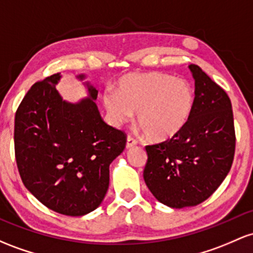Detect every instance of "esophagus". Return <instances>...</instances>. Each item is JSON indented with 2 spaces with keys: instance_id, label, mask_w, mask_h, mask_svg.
<instances>
[{
  "instance_id": "1",
  "label": "esophagus",
  "mask_w": 253,
  "mask_h": 253,
  "mask_svg": "<svg viewBox=\"0 0 253 253\" xmlns=\"http://www.w3.org/2000/svg\"><path fill=\"white\" fill-rule=\"evenodd\" d=\"M135 145H137V140L133 139L131 135H128V137H127V141H126V148L127 149H131V148H133V146H135Z\"/></svg>"
}]
</instances>
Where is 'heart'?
I'll return each mask as SVG.
<instances>
[{"label": "heart", "instance_id": "1", "mask_svg": "<svg viewBox=\"0 0 253 253\" xmlns=\"http://www.w3.org/2000/svg\"><path fill=\"white\" fill-rule=\"evenodd\" d=\"M108 120L119 127L137 112L149 139L166 141L179 134L192 115L194 92L184 79L158 72L131 73L102 97Z\"/></svg>", "mask_w": 253, "mask_h": 253}]
</instances>
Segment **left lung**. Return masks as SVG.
I'll use <instances>...</instances> for the list:
<instances>
[{"label":"left lung","mask_w":253,"mask_h":253,"mask_svg":"<svg viewBox=\"0 0 253 253\" xmlns=\"http://www.w3.org/2000/svg\"><path fill=\"white\" fill-rule=\"evenodd\" d=\"M194 79V105L179 134L145 146L144 180L167 207H194L209 198L232 167L235 132L232 103L223 88L201 67L188 66Z\"/></svg>","instance_id":"obj_1"}]
</instances>
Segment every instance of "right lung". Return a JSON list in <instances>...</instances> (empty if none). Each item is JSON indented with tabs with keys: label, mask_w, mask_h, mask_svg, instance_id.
Here are the masks:
<instances>
[{
	"label": "right lung",
	"mask_w": 253,
	"mask_h": 253,
	"mask_svg": "<svg viewBox=\"0 0 253 253\" xmlns=\"http://www.w3.org/2000/svg\"><path fill=\"white\" fill-rule=\"evenodd\" d=\"M85 79V74L77 76ZM61 74L36 83L15 114L14 146L25 187L42 204L67 216L97 209L109 187V166L126 146V134L102 120L98 91L65 101L56 90Z\"/></svg>",
	"instance_id": "1"
}]
</instances>
